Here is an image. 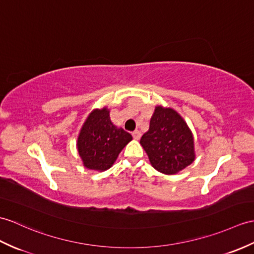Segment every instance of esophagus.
<instances>
[{
	"instance_id": "1",
	"label": "esophagus",
	"mask_w": 254,
	"mask_h": 254,
	"mask_svg": "<svg viewBox=\"0 0 254 254\" xmlns=\"http://www.w3.org/2000/svg\"><path fill=\"white\" fill-rule=\"evenodd\" d=\"M132 136L134 139H139L140 138V132L139 131H134L132 133Z\"/></svg>"
}]
</instances>
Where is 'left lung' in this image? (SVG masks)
Returning <instances> with one entry per match:
<instances>
[{"mask_svg":"<svg viewBox=\"0 0 254 254\" xmlns=\"http://www.w3.org/2000/svg\"><path fill=\"white\" fill-rule=\"evenodd\" d=\"M151 166L164 174H175L193 161V138L181 116L171 108H156L148 132L140 138Z\"/></svg>","mask_w":254,"mask_h":254,"instance_id":"left-lung-1","label":"left lung"}]
</instances>
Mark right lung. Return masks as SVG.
I'll return each mask as SVG.
<instances>
[{
    "label": "right lung",
    "instance_id": "1",
    "mask_svg": "<svg viewBox=\"0 0 254 254\" xmlns=\"http://www.w3.org/2000/svg\"><path fill=\"white\" fill-rule=\"evenodd\" d=\"M129 140L131 134L111 123L107 109L94 110L80 132L79 155L87 169L105 171L113 166Z\"/></svg>",
    "mask_w": 254,
    "mask_h": 254
}]
</instances>
